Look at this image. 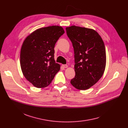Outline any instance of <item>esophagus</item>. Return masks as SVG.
Returning a JSON list of instances; mask_svg holds the SVG:
<instances>
[{
    "mask_svg": "<svg viewBox=\"0 0 128 128\" xmlns=\"http://www.w3.org/2000/svg\"><path fill=\"white\" fill-rule=\"evenodd\" d=\"M62 66L63 68H67L68 66L67 65H62Z\"/></svg>",
    "mask_w": 128,
    "mask_h": 128,
    "instance_id": "34e87169",
    "label": "esophagus"
}]
</instances>
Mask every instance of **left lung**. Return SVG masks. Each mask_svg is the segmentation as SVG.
Instances as JSON below:
<instances>
[{
  "label": "left lung",
  "instance_id": "1",
  "mask_svg": "<svg viewBox=\"0 0 128 128\" xmlns=\"http://www.w3.org/2000/svg\"><path fill=\"white\" fill-rule=\"evenodd\" d=\"M66 30L74 52L76 76L70 83L78 90H87L104 74L106 62L104 43L94 29L73 25Z\"/></svg>",
  "mask_w": 128,
  "mask_h": 128
}]
</instances>
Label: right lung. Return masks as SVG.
<instances>
[{
    "label": "right lung",
    "mask_w": 128,
    "mask_h": 128,
    "mask_svg": "<svg viewBox=\"0 0 128 128\" xmlns=\"http://www.w3.org/2000/svg\"><path fill=\"white\" fill-rule=\"evenodd\" d=\"M65 33L59 26L35 30L24 40L21 50L20 65L23 74L34 86H48L60 69L54 59V48Z\"/></svg>",
    "instance_id": "1"
}]
</instances>
